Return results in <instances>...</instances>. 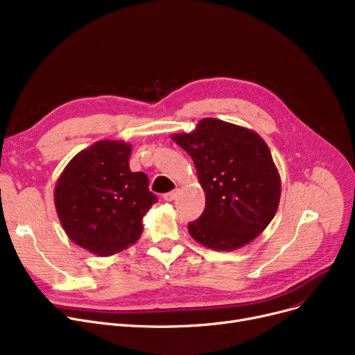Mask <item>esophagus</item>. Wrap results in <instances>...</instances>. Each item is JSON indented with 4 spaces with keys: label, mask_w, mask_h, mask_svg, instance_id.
Returning a JSON list of instances; mask_svg holds the SVG:
<instances>
[{
    "label": "esophagus",
    "mask_w": 355,
    "mask_h": 355,
    "mask_svg": "<svg viewBox=\"0 0 355 355\" xmlns=\"http://www.w3.org/2000/svg\"><path fill=\"white\" fill-rule=\"evenodd\" d=\"M177 196H178V191H177V190L169 191V193L164 194V200H165V202H173V200L177 198Z\"/></svg>",
    "instance_id": "esophagus-1"
}]
</instances>
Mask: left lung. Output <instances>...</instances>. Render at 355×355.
Masks as SVG:
<instances>
[{"label":"left lung","instance_id":"obj_1","mask_svg":"<svg viewBox=\"0 0 355 355\" xmlns=\"http://www.w3.org/2000/svg\"><path fill=\"white\" fill-rule=\"evenodd\" d=\"M173 141L191 157L206 194L202 216L189 223L194 241L234 251L270 225L280 203L282 181L271 152L257 132L219 119H203Z\"/></svg>","mask_w":355,"mask_h":355}]
</instances>
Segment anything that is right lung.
<instances>
[{"label":"right lung","instance_id":"obj_1","mask_svg":"<svg viewBox=\"0 0 355 355\" xmlns=\"http://www.w3.org/2000/svg\"><path fill=\"white\" fill-rule=\"evenodd\" d=\"M132 146L100 141L76 153L55 186V207L68 238L98 257H110L141 238L155 194L145 173L129 168Z\"/></svg>","mask_w":355,"mask_h":355}]
</instances>
